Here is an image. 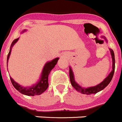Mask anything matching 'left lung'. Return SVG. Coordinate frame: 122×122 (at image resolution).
<instances>
[{
	"label": "left lung",
	"mask_w": 122,
	"mask_h": 122,
	"mask_svg": "<svg viewBox=\"0 0 122 122\" xmlns=\"http://www.w3.org/2000/svg\"><path fill=\"white\" fill-rule=\"evenodd\" d=\"M101 38H103L106 41L107 40L104 37V36H102ZM110 52H111V54L112 56V70L111 72L109 73L108 76L106 77L104 79L103 82H101L100 84L97 85L96 86H93V87H87V88H84L80 86L74 80V74H73V70L70 66V70H69V74H70V82L72 86L74 87V89H76L77 91L79 92L82 94L86 95H90V94H95V93H98V92L101 91V90H103L106 87H107V85L110 83V82L111 81L112 79L113 76H114V70H115V56H114V52L113 51L112 49H109Z\"/></svg>",
	"instance_id": "1"
}]
</instances>
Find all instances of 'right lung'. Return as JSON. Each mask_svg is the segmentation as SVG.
<instances>
[{
    "instance_id": "1",
    "label": "right lung",
    "mask_w": 122,
    "mask_h": 122,
    "mask_svg": "<svg viewBox=\"0 0 122 122\" xmlns=\"http://www.w3.org/2000/svg\"><path fill=\"white\" fill-rule=\"evenodd\" d=\"M25 30L22 31V32H25ZM18 40H19V38L15 39V40H13V41L12 42V43L11 45L9 53H8V56H7V65H8V59H9L10 56L11 54V51L12 47L18 41ZM59 59V58L57 57L53 59V60L50 61V62H46V64L44 66L43 71H42L40 80L35 84L33 85V86H30V87H22V86H20L19 84L13 80V79H12L10 77V80L11 81L13 86L20 93H21L22 94L25 95L32 96L33 97V96L35 95H41L42 93H43L46 89H48V86H49V83H48V76H49V74L50 73L51 71L54 68L55 65L57 64Z\"/></svg>"
}]
</instances>
